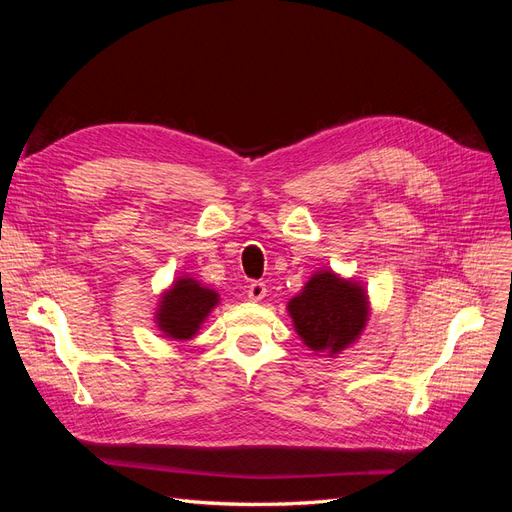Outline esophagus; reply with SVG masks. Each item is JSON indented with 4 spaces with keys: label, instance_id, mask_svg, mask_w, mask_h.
<instances>
[{
    "label": "esophagus",
    "instance_id": "1",
    "mask_svg": "<svg viewBox=\"0 0 512 512\" xmlns=\"http://www.w3.org/2000/svg\"><path fill=\"white\" fill-rule=\"evenodd\" d=\"M247 297H250V301H260L267 297V284L260 282V280H254L250 286H247Z\"/></svg>",
    "mask_w": 512,
    "mask_h": 512
}]
</instances>
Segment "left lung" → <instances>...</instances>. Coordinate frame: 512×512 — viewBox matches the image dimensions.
Listing matches in <instances>:
<instances>
[{
  "label": "left lung",
  "instance_id": "obj_1",
  "mask_svg": "<svg viewBox=\"0 0 512 512\" xmlns=\"http://www.w3.org/2000/svg\"><path fill=\"white\" fill-rule=\"evenodd\" d=\"M297 333L316 352H339L359 337L367 320L365 292L339 280L333 273H318L288 305Z\"/></svg>",
  "mask_w": 512,
  "mask_h": 512
}]
</instances>
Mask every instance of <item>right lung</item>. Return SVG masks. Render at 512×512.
<instances>
[{"label": "right lung", "instance_id": "add662e5", "mask_svg": "<svg viewBox=\"0 0 512 512\" xmlns=\"http://www.w3.org/2000/svg\"><path fill=\"white\" fill-rule=\"evenodd\" d=\"M215 303L218 294L213 290L194 280H179L162 301L158 312L160 329L175 339H190Z\"/></svg>", "mask_w": 512, "mask_h": 512}]
</instances>
